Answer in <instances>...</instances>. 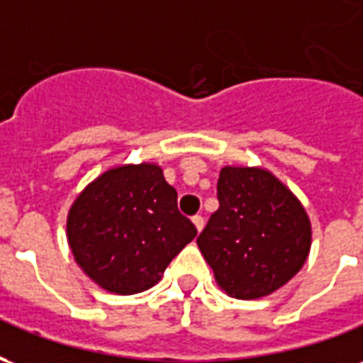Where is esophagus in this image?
<instances>
[{"label":"esophagus","instance_id":"34e87169","mask_svg":"<svg viewBox=\"0 0 363 363\" xmlns=\"http://www.w3.org/2000/svg\"><path fill=\"white\" fill-rule=\"evenodd\" d=\"M192 223H194V228H196L198 231L204 229V218H202V216H194V218H192Z\"/></svg>","mask_w":363,"mask_h":363}]
</instances>
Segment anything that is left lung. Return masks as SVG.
I'll list each match as a JSON object with an SVG mask.
<instances>
[{"instance_id":"left-lung-1","label":"left lung","mask_w":363,"mask_h":363,"mask_svg":"<svg viewBox=\"0 0 363 363\" xmlns=\"http://www.w3.org/2000/svg\"><path fill=\"white\" fill-rule=\"evenodd\" d=\"M220 208L196 239L228 296L259 299L296 276L311 249V221L291 190L262 167L228 165Z\"/></svg>"}]
</instances>
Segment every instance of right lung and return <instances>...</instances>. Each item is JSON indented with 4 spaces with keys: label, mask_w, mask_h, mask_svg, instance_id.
<instances>
[{
    "label": "right lung",
    "mask_w": 363,
    "mask_h": 363,
    "mask_svg": "<svg viewBox=\"0 0 363 363\" xmlns=\"http://www.w3.org/2000/svg\"><path fill=\"white\" fill-rule=\"evenodd\" d=\"M66 229L83 272L118 296L153 288L198 233L155 163H128L99 174L75 198Z\"/></svg>",
    "instance_id": "obj_1"
}]
</instances>
